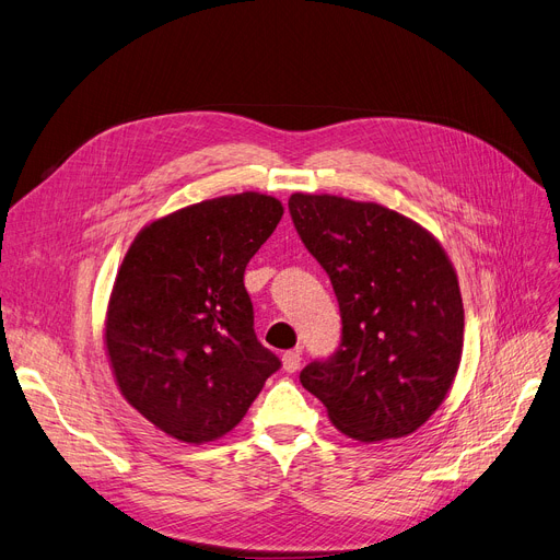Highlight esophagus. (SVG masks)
<instances>
[{
    "label": "esophagus",
    "instance_id": "1",
    "mask_svg": "<svg viewBox=\"0 0 560 560\" xmlns=\"http://www.w3.org/2000/svg\"><path fill=\"white\" fill-rule=\"evenodd\" d=\"M281 363H283V370H285V372H298L300 365H302V349H290V351H285Z\"/></svg>",
    "mask_w": 560,
    "mask_h": 560
}]
</instances>
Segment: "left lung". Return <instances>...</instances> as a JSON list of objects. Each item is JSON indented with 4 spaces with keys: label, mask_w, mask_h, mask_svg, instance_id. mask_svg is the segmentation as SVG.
Masks as SVG:
<instances>
[{
    "label": "left lung",
    "mask_w": 560,
    "mask_h": 560,
    "mask_svg": "<svg viewBox=\"0 0 560 560\" xmlns=\"http://www.w3.org/2000/svg\"><path fill=\"white\" fill-rule=\"evenodd\" d=\"M288 209L342 317L336 357L306 365L302 386L361 443L418 431L445 401L463 357V300L445 247L374 201L292 192Z\"/></svg>",
    "instance_id": "obj_1"
}]
</instances>
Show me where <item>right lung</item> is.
Listing matches in <instances>:
<instances>
[{
  "label": "right lung",
  "instance_id": "add662e5",
  "mask_svg": "<svg viewBox=\"0 0 560 560\" xmlns=\"http://www.w3.org/2000/svg\"><path fill=\"white\" fill-rule=\"evenodd\" d=\"M281 215L272 195H222L142 226L127 249L104 349L122 397L170 438L226 435L279 370L256 340L243 277Z\"/></svg>",
  "mask_w": 560,
  "mask_h": 560
}]
</instances>
